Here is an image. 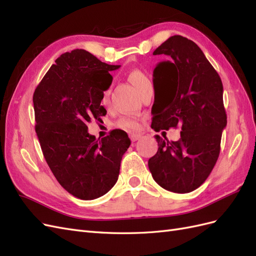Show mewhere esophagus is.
<instances>
[{
  "label": "esophagus",
  "mask_w": 256,
  "mask_h": 256,
  "mask_svg": "<svg viewBox=\"0 0 256 256\" xmlns=\"http://www.w3.org/2000/svg\"><path fill=\"white\" fill-rule=\"evenodd\" d=\"M130 140H132V142H136V140H138L140 138V135H138V134H130Z\"/></svg>",
  "instance_id": "1"
}]
</instances>
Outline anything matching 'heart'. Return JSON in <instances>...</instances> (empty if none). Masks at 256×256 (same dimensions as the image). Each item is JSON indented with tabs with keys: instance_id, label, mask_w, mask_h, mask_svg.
Wrapping results in <instances>:
<instances>
[{
	"instance_id": "obj_1",
	"label": "heart",
	"mask_w": 256,
	"mask_h": 256,
	"mask_svg": "<svg viewBox=\"0 0 256 256\" xmlns=\"http://www.w3.org/2000/svg\"><path fill=\"white\" fill-rule=\"evenodd\" d=\"M128 80L137 90L140 92V94L142 90H145L146 88L152 86V81H150L148 76L140 69H134L132 71H130L128 74ZM108 96L109 90H106L102 94V100L104 102L108 100ZM116 126L121 130L132 132V130H136L138 128V121L132 116H124L116 122Z\"/></svg>"
}]
</instances>
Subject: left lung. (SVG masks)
<instances>
[{
	"instance_id": "8db88e82",
	"label": "left lung",
	"mask_w": 256,
	"mask_h": 256,
	"mask_svg": "<svg viewBox=\"0 0 256 256\" xmlns=\"http://www.w3.org/2000/svg\"><path fill=\"white\" fill-rule=\"evenodd\" d=\"M154 55L170 60L154 70L152 128L160 132L180 126L182 132L178 142L156 135L159 148L148 166L162 188L190 192L206 182L218 159L227 124L222 83L200 48L187 38H168Z\"/></svg>"
}]
</instances>
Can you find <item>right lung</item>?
Returning a JSON list of instances; mask_svg holds the SVG:
<instances>
[{
    "mask_svg": "<svg viewBox=\"0 0 256 256\" xmlns=\"http://www.w3.org/2000/svg\"><path fill=\"white\" fill-rule=\"evenodd\" d=\"M34 94L36 132L45 160L58 182L72 196L93 200L107 194L119 178L128 134L114 130L100 140L88 132L90 120L107 114L104 92L120 66L100 62L84 50L62 54Z\"/></svg>",
    "mask_w": 256,
    "mask_h": 256,
    "instance_id": "right-lung-1",
    "label": "right lung"
}]
</instances>
